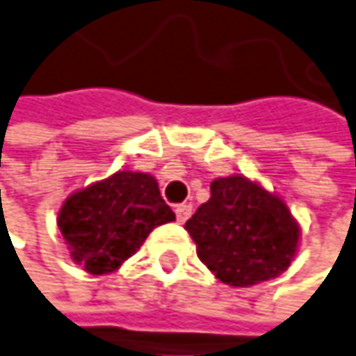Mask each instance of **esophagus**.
Returning <instances> with one entry per match:
<instances>
[{
  "label": "esophagus",
  "mask_w": 356,
  "mask_h": 356,
  "mask_svg": "<svg viewBox=\"0 0 356 356\" xmlns=\"http://www.w3.org/2000/svg\"><path fill=\"white\" fill-rule=\"evenodd\" d=\"M175 215H177V221H179V223H186V221L190 219V215H192V204H188V202L177 204V207H175Z\"/></svg>",
  "instance_id": "obj_1"
}]
</instances>
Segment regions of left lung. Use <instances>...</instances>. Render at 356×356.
Wrapping results in <instances>:
<instances>
[{"mask_svg": "<svg viewBox=\"0 0 356 356\" xmlns=\"http://www.w3.org/2000/svg\"><path fill=\"white\" fill-rule=\"evenodd\" d=\"M200 261L230 287L283 274L300 247V223L287 202L245 175L217 177L211 198L188 219Z\"/></svg>", "mask_w": 356, "mask_h": 356, "instance_id": "obj_1", "label": "left lung"}]
</instances>
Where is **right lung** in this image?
I'll use <instances>...</instances> for the list:
<instances>
[{
    "instance_id": "1",
    "label": "right lung",
    "mask_w": 356,
    "mask_h": 356,
    "mask_svg": "<svg viewBox=\"0 0 356 356\" xmlns=\"http://www.w3.org/2000/svg\"><path fill=\"white\" fill-rule=\"evenodd\" d=\"M168 221L175 213L162 200L156 177L133 170H115L75 190L56 217L69 259L95 276L115 272L154 227Z\"/></svg>"
}]
</instances>
